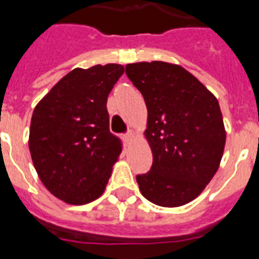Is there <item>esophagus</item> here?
<instances>
[{"instance_id":"esophagus-1","label":"esophagus","mask_w":259,"mask_h":259,"mask_svg":"<svg viewBox=\"0 0 259 259\" xmlns=\"http://www.w3.org/2000/svg\"><path fill=\"white\" fill-rule=\"evenodd\" d=\"M123 138H125L126 142H130V141L133 140V133H132V130H129L127 133L123 134Z\"/></svg>"}]
</instances>
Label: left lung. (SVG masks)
Segmentation results:
<instances>
[{
  "label": "left lung",
  "instance_id": "obj_1",
  "mask_svg": "<svg viewBox=\"0 0 259 259\" xmlns=\"http://www.w3.org/2000/svg\"><path fill=\"white\" fill-rule=\"evenodd\" d=\"M126 75L148 108L146 140L153 165L137 182L145 198L177 207L197 198L224 154V119L217 98L178 65L162 61L126 65Z\"/></svg>",
  "mask_w": 259,
  "mask_h": 259
}]
</instances>
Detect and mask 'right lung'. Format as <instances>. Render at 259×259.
Listing matches in <instances>:
<instances>
[{
	"mask_svg": "<svg viewBox=\"0 0 259 259\" xmlns=\"http://www.w3.org/2000/svg\"><path fill=\"white\" fill-rule=\"evenodd\" d=\"M117 64L77 68L35 106L29 149L45 188L71 205L104 193L122 142L109 130L108 96L123 74Z\"/></svg>",
	"mask_w": 259,
	"mask_h": 259,
	"instance_id": "obj_1",
	"label": "right lung"
}]
</instances>
